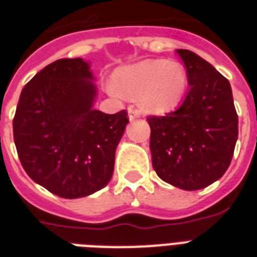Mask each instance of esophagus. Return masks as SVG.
I'll return each mask as SVG.
<instances>
[{"label":"esophagus","instance_id":"obj_1","mask_svg":"<svg viewBox=\"0 0 257 257\" xmlns=\"http://www.w3.org/2000/svg\"><path fill=\"white\" fill-rule=\"evenodd\" d=\"M128 116H129V120H136L140 117V110L136 108H133V106H129L128 108Z\"/></svg>","mask_w":257,"mask_h":257}]
</instances>
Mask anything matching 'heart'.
<instances>
[{
    "label": "heart",
    "mask_w": 257,
    "mask_h": 257,
    "mask_svg": "<svg viewBox=\"0 0 257 257\" xmlns=\"http://www.w3.org/2000/svg\"><path fill=\"white\" fill-rule=\"evenodd\" d=\"M188 88V74L183 64L167 60H145L121 68L109 84L113 94L129 98L140 97L147 112L164 113L175 108Z\"/></svg>",
    "instance_id": "obj_1"
}]
</instances>
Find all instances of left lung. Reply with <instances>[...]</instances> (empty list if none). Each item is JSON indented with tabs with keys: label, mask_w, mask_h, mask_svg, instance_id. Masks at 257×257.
<instances>
[{
	"label": "left lung",
	"mask_w": 257,
	"mask_h": 257,
	"mask_svg": "<svg viewBox=\"0 0 257 257\" xmlns=\"http://www.w3.org/2000/svg\"><path fill=\"white\" fill-rule=\"evenodd\" d=\"M176 52L187 69L189 92L175 112L147 118L149 147L161 180L196 191L219 180L231 164L239 118L227 78L191 50Z\"/></svg>",
	"instance_id": "obj_1"
}]
</instances>
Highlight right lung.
Returning a JSON list of instances; mask_svg holds the SVG:
<instances>
[{
	"mask_svg": "<svg viewBox=\"0 0 257 257\" xmlns=\"http://www.w3.org/2000/svg\"><path fill=\"white\" fill-rule=\"evenodd\" d=\"M82 58H61L24 89L13 118L14 144L29 177L64 199L100 191L110 181L128 113L93 109L96 86Z\"/></svg>",
	"mask_w": 257,
	"mask_h": 257,
	"instance_id": "1",
	"label": "right lung"
}]
</instances>
